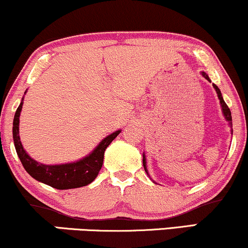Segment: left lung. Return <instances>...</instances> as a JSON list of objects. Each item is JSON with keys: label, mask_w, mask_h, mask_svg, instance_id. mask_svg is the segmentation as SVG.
I'll list each match as a JSON object with an SVG mask.
<instances>
[{"label": "left lung", "mask_w": 248, "mask_h": 248, "mask_svg": "<svg viewBox=\"0 0 248 248\" xmlns=\"http://www.w3.org/2000/svg\"><path fill=\"white\" fill-rule=\"evenodd\" d=\"M202 76H203L205 79L210 80L207 74L203 73V71H202ZM213 86H214V89H215V90H216V92H217V95H218V99H219L220 106H222V111H223V114H224V118L226 119V121H229L230 127H231V133H233V130H232V116H231V111H230V108L228 107V105H226L224 99H223L222 93H220V90L218 89V86L215 85V84H213ZM143 166H144V170H145V172H147V174H149L148 170H147V162H145V156H144V154H143Z\"/></svg>", "instance_id": "1"}]
</instances>
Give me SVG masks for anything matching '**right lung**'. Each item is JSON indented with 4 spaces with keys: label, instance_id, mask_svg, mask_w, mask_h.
Listing matches in <instances>:
<instances>
[{
    "label": "right lung",
    "instance_id": "1",
    "mask_svg": "<svg viewBox=\"0 0 248 248\" xmlns=\"http://www.w3.org/2000/svg\"><path fill=\"white\" fill-rule=\"evenodd\" d=\"M23 108V99L15 113L13 137L15 148L22 162L25 171L35 180L44 183L56 189H71L86 186L97 178L104 162V154L106 148L120 134L116 130L111 135L106 136L90 155L74 163L60 164V165H45L32 159L24 150L19 139V115Z\"/></svg>",
    "mask_w": 248,
    "mask_h": 248
}]
</instances>
